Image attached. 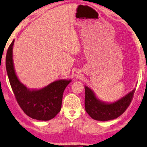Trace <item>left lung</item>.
<instances>
[{
	"instance_id": "1",
	"label": "left lung",
	"mask_w": 147,
	"mask_h": 147,
	"mask_svg": "<svg viewBox=\"0 0 147 147\" xmlns=\"http://www.w3.org/2000/svg\"><path fill=\"white\" fill-rule=\"evenodd\" d=\"M135 88L114 102H105L97 98L94 91L85 86V109L93 119L100 121L113 120L121 115L129 107Z\"/></svg>"
}]
</instances>
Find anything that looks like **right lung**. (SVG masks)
Masks as SVG:
<instances>
[{
  "label": "right lung",
  "mask_w": 147,
  "mask_h": 147,
  "mask_svg": "<svg viewBox=\"0 0 147 147\" xmlns=\"http://www.w3.org/2000/svg\"><path fill=\"white\" fill-rule=\"evenodd\" d=\"M8 49L6 68L11 88L17 102L25 113L38 121H49L60 111L63 93L71 80H58L41 89H30L19 80L14 69L13 45Z\"/></svg>",
  "instance_id": "obj_1"
}]
</instances>
